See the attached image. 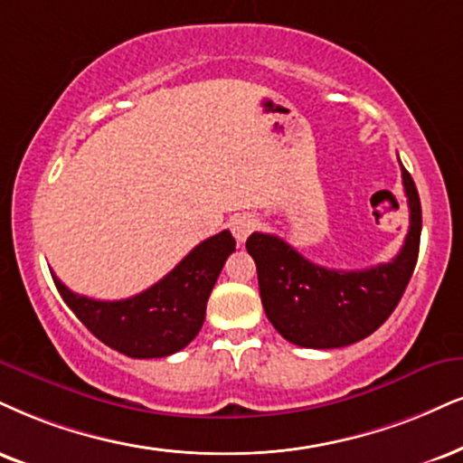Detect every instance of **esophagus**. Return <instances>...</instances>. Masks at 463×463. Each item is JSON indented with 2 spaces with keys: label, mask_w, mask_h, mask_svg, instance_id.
<instances>
[{
  "label": "esophagus",
  "mask_w": 463,
  "mask_h": 463,
  "mask_svg": "<svg viewBox=\"0 0 463 463\" xmlns=\"http://www.w3.org/2000/svg\"><path fill=\"white\" fill-rule=\"evenodd\" d=\"M258 227V219L253 214H236L230 219V230L238 242H244L249 238V233Z\"/></svg>",
  "instance_id": "1"
}]
</instances>
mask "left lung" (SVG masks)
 Segmentation results:
<instances>
[{
	"label": "left lung",
	"instance_id": "8db88e82",
	"mask_svg": "<svg viewBox=\"0 0 463 463\" xmlns=\"http://www.w3.org/2000/svg\"><path fill=\"white\" fill-rule=\"evenodd\" d=\"M410 230L397 258L364 270L317 266L272 233L253 232L247 250L258 266L261 305L283 339L300 347L352 345L389 319L406 292L420 244V199L402 165Z\"/></svg>",
	"mask_w": 463,
	"mask_h": 463
}]
</instances>
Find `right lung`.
I'll return each mask as SVG.
<instances>
[{
  "label": "right lung",
  "mask_w": 463,
  "mask_h": 463,
  "mask_svg": "<svg viewBox=\"0 0 463 463\" xmlns=\"http://www.w3.org/2000/svg\"><path fill=\"white\" fill-rule=\"evenodd\" d=\"M236 250L227 230L197 244L169 275L127 300H94L74 294L53 277L57 292L83 326L105 345L130 358H163L195 339L222 264Z\"/></svg>",
  "instance_id": "add662e5"
}]
</instances>
